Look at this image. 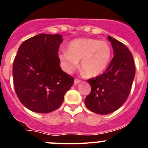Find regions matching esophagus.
Here are the masks:
<instances>
[{"label":"esophagus","mask_w":148,"mask_h":148,"mask_svg":"<svg viewBox=\"0 0 148 148\" xmlns=\"http://www.w3.org/2000/svg\"><path fill=\"white\" fill-rule=\"evenodd\" d=\"M81 82L80 80H78V79H77V78H75V80H74V83H75V84H79Z\"/></svg>","instance_id":"esophagus-1"}]
</instances>
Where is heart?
Here are the masks:
<instances>
[{
	"instance_id": "b5f03b06",
	"label": "heart",
	"mask_w": 148,
	"mask_h": 148,
	"mask_svg": "<svg viewBox=\"0 0 148 148\" xmlns=\"http://www.w3.org/2000/svg\"><path fill=\"white\" fill-rule=\"evenodd\" d=\"M111 56L112 49L108 41L79 38L71 41L68 45V51H62L59 54V58L67 73H73L78 66L81 60L82 74L96 77L108 67Z\"/></svg>"
}]
</instances>
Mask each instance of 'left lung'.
<instances>
[{"instance_id": "1", "label": "left lung", "mask_w": 148, "mask_h": 148, "mask_svg": "<svg viewBox=\"0 0 148 148\" xmlns=\"http://www.w3.org/2000/svg\"><path fill=\"white\" fill-rule=\"evenodd\" d=\"M108 38L114 56L104 73L87 80L91 92L84 101L87 109L101 115L121 108L130 94L136 73L133 56L127 47L110 36Z\"/></svg>"}]
</instances>
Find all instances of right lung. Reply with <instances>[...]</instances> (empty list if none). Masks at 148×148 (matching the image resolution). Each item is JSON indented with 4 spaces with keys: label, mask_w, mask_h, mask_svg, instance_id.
<instances>
[{
    "label": "right lung",
    "mask_w": 148,
    "mask_h": 148,
    "mask_svg": "<svg viewBox=\"0 0 148 148\" xmlns=\"http://www.w3.org/2000/svg\"><path fill=\"white\" fill-rule=\"evenodd\" d=\"M58 34H40L26 40L13 63L15 92L27 109L48 113L58 109L74 78L61 70L58 51Z\"/></svg>",
    "instance_id": "add662e5"
}]
</instances>
